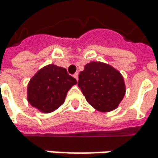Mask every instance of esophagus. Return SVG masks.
<instances>
[{"instance_id": "esophagus-1", "label": "esophagus", "mask_w": 158, "mask_h": 158, "mask_svg": "<svg viewBox=\"0 0 158 158\" xmlns=\"http://www.w3.org/2000/svg\"><path fill=\"white\" fill-rule=\"evenodd\" d=\"M73 76H74V78L77 79V80L79 79V74H78V73H75V74H74Z\"/></svg>"}]
</instances>
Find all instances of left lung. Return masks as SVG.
<instances>
[{"mask_svg":"<svg viewBox=\"0 0 158 158\" xmlns=\"http://www.w3.org/2000/svg\"><path fill=\"white\" fill-rule=\"evenodd\" d=\"M78 86L87 102L100 111H110L118 107L125 94L121 73L102 62H90L79 75Z\"/></svg>","mask_w":158,"mask_h":158,"instance_id":"8db88e82","label":"left lung"}]
</instances>
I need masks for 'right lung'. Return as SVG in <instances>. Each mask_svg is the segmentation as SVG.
I'll return each mask as SVG.
<instances>
[{"label": "right lung", "mask_w": 158, "mask_h": 158, "mask_svg": "<svg viewBox=\"0 0 158 158\" xmlns=\"http://www.w3.org/2000/svg\"><path fill=\"white\" fill-rule=\"evenodd\" d=\"M77 83L67 69L48 65L40 69L30 80L27 88L29 103L39 110L48 113L61 106L70 88Z\"/></svg>", "instance_id": "right-lung-1"}]
</instances>
